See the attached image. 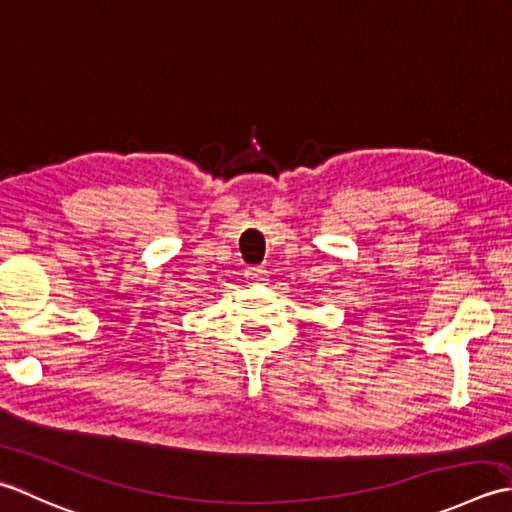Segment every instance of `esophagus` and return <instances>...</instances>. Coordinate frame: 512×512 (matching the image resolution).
Segmentation results:
<instances>
[{
    "instance_id": "1",
    "label": "esophagus",
    "mask_w": 512,
    "mask_h": 512,
    "mask_svg": "<svg viewBox=\"0 0 512 512\" xmlns=\"http://www.w3.org/2000/svg\"><path fill=\"white\" fill-rule=\"evenodd\" d=\"M245 278L249 283H265L267 280V269L265 267H247L245 269Z\"/></svg>"
}]
</instances>
